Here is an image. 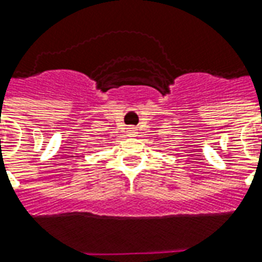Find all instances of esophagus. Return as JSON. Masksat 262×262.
<instances>
[{
	"label": "esophagus",
	"instance_id": "obj_1",
	"mask_svg": "<svg viewBox=\"0 0 262 262\" xmlns=\"http://www.w3.org/2000/svg\"><path fill=\"white\" fill-rule=\"evenodd\" d=\"M136 127H133V126H129V127H126V133L129 135V136H135L136 135Z\"/></svg>",
	"mask_w": 262,
	"mask_h": 262
}]
</instances>
